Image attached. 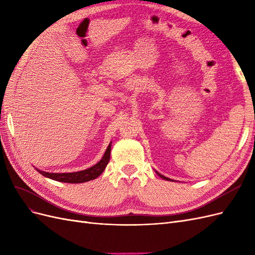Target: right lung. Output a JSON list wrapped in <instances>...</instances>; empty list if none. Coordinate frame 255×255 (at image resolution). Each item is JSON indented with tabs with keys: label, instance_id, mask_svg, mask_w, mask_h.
Listing matches in <instances>:
<instances>
[{
	"label": "right lung",
	"instance_id": "1",
	"mask_svg": "<svg viewBox=\"0 0 255 255\" xmlns=\"http://www.w3.org/2000/svg\"><path fill=\"white\" fill-rule=\"evenodd\" d=\"M110 155H111L110 152H107V154L101 161H99L96 166L87 169V170L75 172V173L74 172L73 173H55V174L52 173L50 174V176L53 180L60 181L64 183H70V184H79V183H85L91 180H95L100 174H102L103 171L105 170V168L107 164H109L110 158H111Z\"/></svg>",
	"mask_w": 255,
	"mask_h": 255
}]
</instances>
